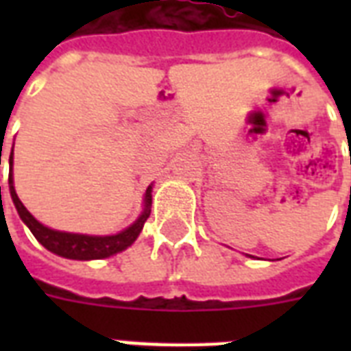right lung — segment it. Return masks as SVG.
<instances>
[{"instance_id":"1","label":"right lung","mask_w":351,"mask_h":351,"mask_svg":"<svg viewBox=\"0 0 351 351\" xmlns=\"http://www.w3.org/2000/svg\"><path fill=\"white\" fill-rule=\"evenodd\" d=\"M10 165H12V154H10ZM8 189H10V197L12 202L18 209L19 217L25 224L29 226V230L36 237V240L40 242L43 247H47L52 253H56L65 258H73V261H93V258H106L111 256L118 251L125 250L136 240V237L142 231L145 220L149 219L151 213V186L145 191V209L140 215V219L132 226H129L127 230H123L118 234H111V237H89V234H78V233H63V231H54L51 228H45L40 224L32 215L27 211L21 200L16 195V189L12 186V169L8 175Z\"/></svg>"}]
</instances>
